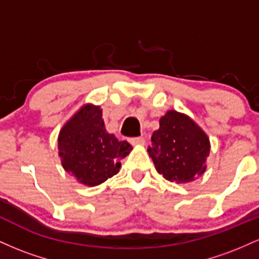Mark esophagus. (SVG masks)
<instances>
[{
  "label": "esophagus",
  "mask_w": 259,
  "mask_h": 259,
  "mask_svg": "<svg viewBox=\"0 0 259 259\" xmlns=\"http://www.w3.org/2000/svg\"><path fill=\"white\" fill-rule=\"evenodd\" d=\"M129 142L133 145V146H136V145H145V139L144 138H132V139H129Z\"/></svg>",
  "instance_id": "1"
}]
</instances>
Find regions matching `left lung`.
<instances>
[{"label": "left lung", "instance_id": "8db88e82", "mask_svg": "<svg viewBox=\"0 0 259 259\" xmlns=\"http://www.w3.org/2000/svg\"><path fill=\"white\" fill-rule=\"evenodd\" d=\"M147 152L157 171L168 181L187 184L207 169L210 142L207 134L185 113L170 109L159 119Z\"/></svg>", "mask_w": 259, "mask_h": 259}]
</instances>
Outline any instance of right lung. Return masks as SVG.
<instances>
[{
  "label": "right lung",
  "mask_w": 259,
  "mask_h": 259,
  "mask_svg": "<svg viewBox=\"0 0 259 259\" xmlns=\"http://www.w3.org/2000/svg\"><path fill=\"white\" fill-rule=\"evenodd\" d=\"M129 142L119 141L106 130L100 106L85 103L58 134L62 167L76 181L97 186L118 174L120 160L132 152Z\"/></svg>",
  "instance_id": "right-lung-1"
}]
</instances>
